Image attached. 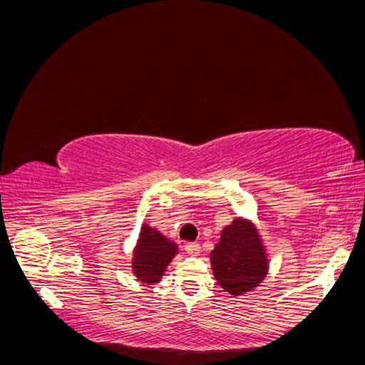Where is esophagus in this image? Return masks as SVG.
<instances>
[{
    "label": "esophagus",
    "mask_w": 365,
    "mask_h": 365,
    "mask_svg": "<svg viewBox=\"0 0 365 365\" xmlns=\"http://www.w3.org/2000/svg\"><path fill=\"white\" fill-rule=\"evenodd\" d=\"M184 250L187 254H189V256H200V252H201V247H200V244H196V242H189V244H185Z\"/></svg>",
    "instance_id": "34e87169"
}]
</instances>
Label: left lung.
<instances>
[{"label": "left lung", "instance_id": "8db88e82", "mask_svg": "<svg viewBox=\"0 0 365 365\" xmlns=\"http://www.w3.org/2000/svg\"><path fill=\"white\" fill-rule=\"evenodd\" d=\"M213 275L224 292L240 297L254 291L269 271V257L259 228L247 217H235L220 231L210 251Z\"/></svg>", "mask_w": 365, "mask_h": 365}]
</instances>
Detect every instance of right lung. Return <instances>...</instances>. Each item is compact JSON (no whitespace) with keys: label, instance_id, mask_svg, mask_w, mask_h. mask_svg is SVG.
Wrapping results in <instances>:
<instances>
[{"label":"right lung","instance_id":"right-lung-1","mask_svg":"<svg viewBox=\"0 0 365 365\" xmlns=\"http://www.w3.org/2000/svg\"><path fill=\"white\" fill-rule=\"evenodd\" d=\"M178 251V245L170 237L149 224H143L132 251V274L141 284L158 283Z\"/></svg>","mask_w":365,"mask_h":365}]
</instances>
